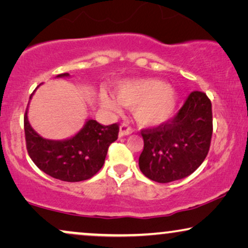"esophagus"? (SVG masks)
I'll list each match as a JSON object with an SVG mask.
<instances>
[{"mask_svg":"<svg viewBox=\"0 0 248 248\" xmlns=\"http://www.w3.org/2000/svg\"><path fill=\"white\" fill-rule=\"evenodd\" d=\"M133 132V128H132L128 124L123 123L120 126V137H124V135H128Z\"/></svg>","mask_w":248,"mask_h":248,"instance_id":"obj_1","label":"esophagus"}]
</instances>
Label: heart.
I'll list each match as a JSON object with an SVG mask.
<instances>
[{
    "label": "heart",
    "mask_w": 248,
    "mask_h": 248,
    "mask_svg": "<svg viewBox=\"0 0 248 248\" xmlns=\"http://www.w3.org/2000/svg\"><path fill=\"white\" fill-rule=\"evenodd\" d=\"M121 105L134 108V116L142 125H157L167 121L175 109L177 94L170 86L160 80H138L125 82L115 89ZM101 104L109 110H118L120 105L103 94Z\"/></svg>",
    "instance_id": "b5f03b06"
}]
</instances>
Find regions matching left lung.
I'll use <instances>...</instances> for the list:
<instances>
[{
	"instance_id": "8db88e82",
	"label": "left lung",
	"mask_w": 248,
	"mask_h": 248,
	"mask_svg": "<svg viewBox=\"0 0 248 248\" xmlns=\"http://www.w3.org/2000/svg\"><path fill=\"white\" fill-rule=\"evenodd\" d=\"M212 131L211 100L202 91H193L174 117L141 130L144 145L139 167L157 183L184 178L204 161Z\"/></svg>"
}]
</instances>
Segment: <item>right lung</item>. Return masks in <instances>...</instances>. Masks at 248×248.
<instances>
[{
  "instance_id": "obj_1",
  "label": "right lung",
  "mask_w": 248,
  "mask_h": 248,
  "mask_svg": "<svg viewBox=\"0 0 248 248\" xmlns=\"http://www.w3.org/2000/svg\"><path fill=\"white\" fill-rule=\"evenodd\" d=\"M69 73L57 77H67ZM26 147L37 167L63 182L86 181L103 167L109 145L117 140L120 125H101L89 120L76 137L64 141L43 139L30 126L27 109L23 117Z\"/></svg>"
}]
</instances>
